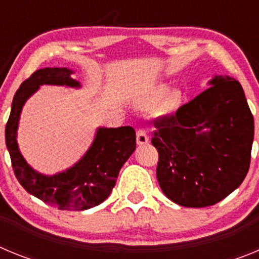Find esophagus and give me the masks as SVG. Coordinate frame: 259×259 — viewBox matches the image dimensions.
I'll use <instances>...</instances> for the list:
<instances>
[{
  "label": "esophagus",
  "mask_w": 259,
  "mask_h": 259,
  "mask_svg": "<svg viewBox=\"0 0 259 259\" xmlns=\"http://www.w3.org/2000/svg\"><path fill=\"white\" fill-rule=\"evenodd\" d=\"M136 141L137 145H145V144L149 143V137H148V135H146L144 130H139L136 132Z\"/></svg>",
  "instance_id": "34e87169"
}]
</instances>
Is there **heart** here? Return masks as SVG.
<instances>
[{
    "label": "heart",
    "mask_w": 259,
    "mask_h": 259,
    "mask_svg": "<svg viewBox=\"0 0 259 259\" xmlns=\"http://www.w3.org/2000/svg\"><path fill=\"white\" fill-rule=\"evenodd\" d=\"M183 102V93L180 89L170 91V85L166 83L155 84L134 100L135 107L140 110H150L155 108V115L164 118L178 111Z\"/></svg>",
    "instance_id": "obj_1"
}]
</instances>
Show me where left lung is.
<instances>
[{
	"label": "left lung",
	"instance_id": "8db88e82",
	"mask_svg": "<svg viewBox=\"0 0 259 259\" xmlns=\"http://www.w3.org/2000/svg\"><path fill=\"white\" fill-rule=\"evenodd\" d=\"M207 84L175 115L154 124L158 183L180 206L215 205L239 188L250 164L254 119L241 84L227 75Z\"/></svg>",
	"mask_w": 259,
	"mask_h": 259
}]
</instances>
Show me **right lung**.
<instances>
[{
    "label": "right lung",
    "mask_w": 259,
    "mask_h": 259,
    "mask_svg": "<svg viewBox=\"0 0 259 259\" xmlns=\"http://www.w3.org/2000/svg\"><path fill=\"white\" fill-rule=\"evenodd\" d=\"M67 67L40 68L24 80L13 98L5 128L6 148L18 182L29 194L61 210H87L104 202L113 191L119 171L136 149V132L132 127H98L95 139L79 161L65 171L45 175L27 163L17 141L20 114L24 104L41 85L80 88Z\"/></svg>",
    "instance_id": "right-lung-1"
}]
</instances>
